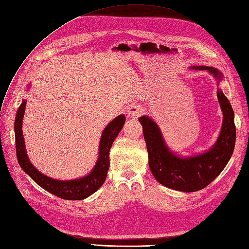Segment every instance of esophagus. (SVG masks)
Masks as SVG:
<instances>
[{
	"mask_svg": "<svg viewBox=\"0 0 249 249\" xmlns=\"http://www.w3.org/2000/svg\"><path fill=\"white\" fill-rule=\"evenodd\" d=\"M126 113L130 117L137 118L139 115H141V113H142V108L136 105H131L126 108Z\"/></svg>",
	"mask_w": 249,
	"mask_h": 249,
	"instance_id": "obj_1",
	"label": "esophagus"
}]
</instances>
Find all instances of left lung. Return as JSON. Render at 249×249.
<instances>
[{"mask_svg": "<svg viewBox=\"0 0 249 249\" xmlns=\"http://www.w3.org/2000/svg\"><path fill=\"white\" fill-rule=\"evenodd\" d=\"M192 69L210 72L218 85L223 79L222 73L213 67L194 66ZM217 96L223 113L220 135L210 150L197 155L189 157L177 155L166 145L158 124L152 118L146 115L138 118L142 125L149 153L150 170L160 184L184 193L197 192L204 189L224 170L236 144V126L230 100L221 89L217 90Z\"/></svg>", "mask_w": 249, "mask_h": 249, "instance_id": "obj_1", "label": "left lung"}]
</instances>
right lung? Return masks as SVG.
<instances>
[{"instance_id": "1", "label": "right lung", "mask_w": 249, "mask_h": 249, "mask_svg": "<svg viewBox=\"0 0 249 249\" xmlns=\"http://www.w3.org/2000/svg\"><path fill=\"white\" fill-rule=\"evenodd\" d=\"M26 100H23L21 106L17 111L15 122L16 134V147L17 157L19 166L28 174L31 179L47 192H49L56 197L66 200H83L91 196L102 186L107 178V174L110 166V149L117 137L120 130L125 123L124 115H119L105 127L102 138L99 141L98 158L93 170L86 176L73 180H57L46 176L37 171L30 162L25 147V140L23 136V118L26 109Z\"/></svg>"}]
</instances>
